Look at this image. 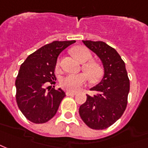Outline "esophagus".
Segmentation results:
<instances>
[{"label": "esophagus", "instance_id": "esophagus-1", "mask_svg": "<svg viewBox=\"0 0 148 148\" xmlns=\"http://www.w3.org/2000/svg\"><path fill=\"white\" fill-rule=\"evenodd\" d=\"M66 95L67 96H74V95H76V93H74V92H71V91H67L66 92Z\"/></svg>", "mask_w": 148, "mask_h": 148}]
</instances>
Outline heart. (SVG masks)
Wrapping results in <instances>:
<instances>
[{
    "label": "heart",
    "mask_w": 148,
    "mask_h": 148,
    "mask_svg": "<svg viewBox=\"0 0 148 148\" xmlns=\"http://www.w3.org/2000/svg\"><path fill=\"white\" fill-rule=\"evenodd\" d=\"M72 54L74 58L81 63L89 62L92 58L90 50L85 47H75L72 49ZM88 79L92 82L99 81L103 74V68L99 63L90 62L86 64L82 67ZM86 76L83 73L80 74H69L62 77L60 81V85L63 89L75 92L77 91L86 81Z\"/></svg>",
    "instance_id": "obj_1"
}]
</instances>
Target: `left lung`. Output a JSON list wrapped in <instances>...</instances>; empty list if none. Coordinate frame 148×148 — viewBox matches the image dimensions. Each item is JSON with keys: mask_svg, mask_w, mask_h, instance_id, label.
<instances>
[{"mask_svg": "<svg viewBox=\"0 0 148 148\" xmlns=\"http://www.w3.org/2000/svg\"><path fill=\"white\" fill-rule=\"evenodd\" d=\"M100 58L104 74L100 82L90 90L81 105L79 114L86 125L94 130H104L119 120L127 105L130 80L125 62L117 51L103 41L82 40Z\"/></svg>", "mask_w": 148, "mask_h": 148, "instance_id": "8db88e82", "label": "left lung"}]
</instances>
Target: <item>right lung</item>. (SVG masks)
<instances>
[{"label":"right lung","mask_w":148,"mask_h":148,"mask_svg":"<svg viewBox=\"0 0 148 148\" xmlns=\"http://www.w3.org/2000/svg\"><path fill=\"white\" fill-rule=\"evenodd\" d=\"M76 40H55L42 46L21 64L15 81L18 108L28 121L36 124L49 121L54 116L64 91L54 86L46 88V82L53 84L54 69L58 55Z\"/></svg>","instance_id":"1"}]
</instances>
